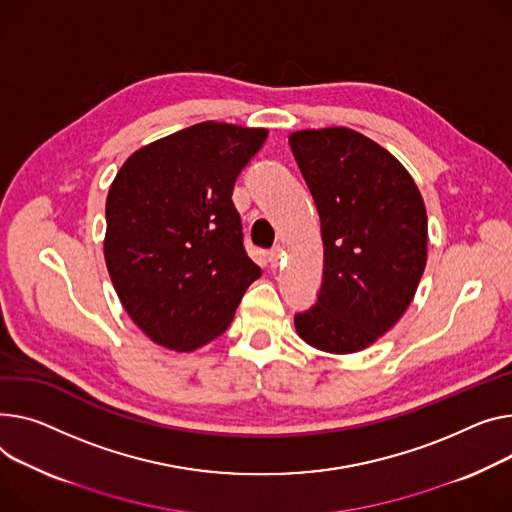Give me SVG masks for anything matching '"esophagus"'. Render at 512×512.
<instances>
[{
  "label": "esophagus",
  "mask_w": 512,
  "mask_h": 512,
  "mask_svg": "<svg viewBox=\"0 0 512 512\" xmlns=\"http://www.w3.org/2000/svg\"><path fill=\"white\" fill-rule=\"evenodd\" d=\"M282 259H284L282 247H276V249H271V251L267 253V261H269L271 267H278V265L282 263Z\"/></svg>",
  "instance_id": "34e87169"
}]
</instances>
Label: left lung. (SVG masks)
Segmentation results:
<instances>
[{"label": "left lung", "instance_id": "obj_1", "mask_svg": "<svg viewBox=\"0 0 512 512\" xmlns=\"http://www.w3.org/2000/svg\"><path fill=\"white\" fill-rule=\"evenodd\" d=\"M290 148L321 218L323 284L294 317L306 344L329 354L372 346L414 300L428 255L418 185L383 146L348 127L300 129Z\"/></svg>", "mask_w": 512, "mask_h": 512}]
</instances>
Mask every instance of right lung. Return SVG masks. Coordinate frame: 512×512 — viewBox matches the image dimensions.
Instances as JSON below:
<instances>
[{
  "label": "right lung",
  "mask_w": 512,
  "mask_h": 512,
  "mask_svg": "<svg viewBox=\"0 0 512 512\" xmlns=\"http://www.w3.org/2000/svg\"><path fill=\"white\" fill-rule=\"evenodd\" d=\"M263 127L203 121L135 150L107 195L105 261L123 309L154 344L193 352L224 333L261 276L243 247L236 177Z\"/></svg>",
  "instance_id": "1"
}]
</instances>
